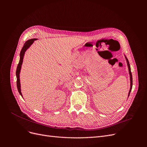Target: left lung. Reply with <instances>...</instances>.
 I'll return each instance as SVG.
<instances>
[{
  "label": "left lung",
  "mask_w": 147,
  "mask_h": 147,
  "mask_svg": "<svg viewBox=\"0 0 147 147\" xmlns=\"http://www.w3.org/2000/svg\"><path fill=\"white\" fill-rule=\"evenodd\" d=\"M125 58H126V62H127V67H128V69H129V75H130V90H129V94H128V97L130 95V91L131 90H132V73H131V70H130V64H129V62L127 58V57L125 55Z\"/></svg>",
  "instance_id": "8db88e82"
}]
</instances>
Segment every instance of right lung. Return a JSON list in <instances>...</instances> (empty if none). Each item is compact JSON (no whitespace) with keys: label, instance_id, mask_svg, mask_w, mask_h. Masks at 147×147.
Here are the masks:
<instances>
[{"label":"right lung","instance_id":"right-lung-1","mask_svg":"<svg viewBox=\"0 0 147 147\" xmlns=\"http://www.w3.org/2000/svg\"><path fill=\"white\" fill-rule=\"evenodd\" d=\"M37 38H32V39L28 40L26 42V43L24 45V46H23L21 52H20V61H19V64H18L17 68V71H16V76H17V89L18 90V92L22 96V94L21 92V83H20V73L21 71V65L22 64V62H23V58H24V56L26 51L30 48V46L32 45L34 40H36Z\"/></svg>","mask_w":147,"mask_h":147}]
</instances>
